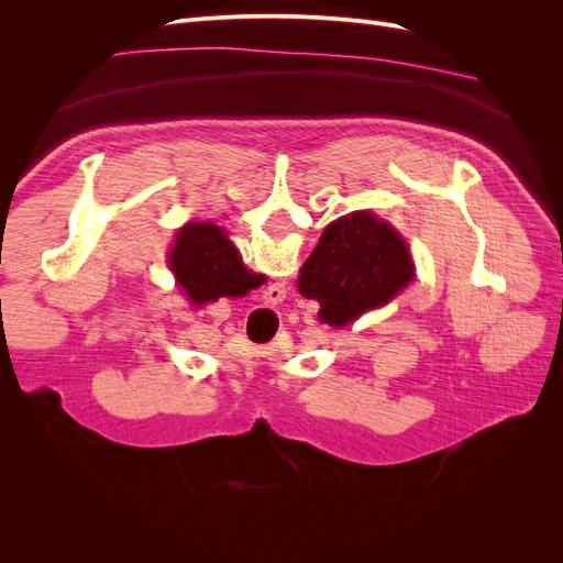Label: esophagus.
Returning a JSON list of instances; mask_svg holds the SVG:
<instances>
[{
	"label": "esophagus",
	"mask_w": 563,
	"mask_h": 563,
	"mask_svg": "<svg viewBox=\"0 0 563 563\" xmlns=\"http://www.w3.org/2000/svg\"><path fill=\"white\" fill-rule=\"evenodd\" d=\"M265 296H269L267 300H269L272 305L282 302V298H286V288H284V282H275V284H269V286H267V291H265ZM272 305H269V308H272Z\"/></svg>",
	"instance_id": "esophagus-1"
}]
</instances>
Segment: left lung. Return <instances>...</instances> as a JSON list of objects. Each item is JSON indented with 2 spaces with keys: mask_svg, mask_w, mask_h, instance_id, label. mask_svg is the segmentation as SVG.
<instances>
[{
  "mask_svg": "<svg viewBox=\"0 0 563 563\" xmlns=\"http://www.w3.org/2000/svg\"><path fill=\"white\" fill-rule=\"evenodd\" d=\"M416 279L401 234L371 211L333 220L300 267L298 291L319 302V319L343 329L378 310Z\"/></svg>",
  "mask_w": 563,
  "mask_h": 563,
  "instance_id": "8db88e82",
  "label": "left lung"
}]
</instances>
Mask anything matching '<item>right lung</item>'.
<instances>
[{"mask_svg":"<svg viewBox=\"0 0 563 563\" xmlns=\"http://www.w3.org/2000/svg\"><path fill=\"white\" fill-rule=\"evenodd\" d=\"M168 267L195 305L216 302L223 296L240 298L265 282V275L246 269L225 230L213 223H187L180 228L168 251Z\"/></svg>","mask_w":563,"mask_h":563,"instance_id":"1","label":"right lung"}]
</instances>
